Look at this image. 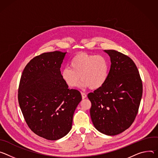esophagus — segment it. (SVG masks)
<instances>
[{"instance_id": "34e87169", "label": "esophagus", "mask_w": 158, "mask_h": 158, "mask_svg": "<svg viewBox=\"0 0 158 158\" xmlns=\"http://www.w3.org/2000/svg\"><path fill=\"white\" fill-rule=\"evenodd\" d=\"M81 97H82V98H85L86 97V94L84 92H81Z\"/></svg>"}]
</instances>
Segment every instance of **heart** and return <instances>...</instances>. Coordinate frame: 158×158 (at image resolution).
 Returning a JSON list of instances; mask_svg holds the SVG:
<instances>
[{"label":"heart","instance_id":"obj_1","mask_svg":"<svg viewBox=\"0 0 158 158\" xmlns=\"http://www.w3.org/2000/svg\"><path fill=\"white\" fill-rule=\"evenodd\" d=\"M109 73V62L103 56L81 52L74 56L69 66L61 72V77L67 86H77L81 79V86L95 90L106 82ZM81 77H80V76Z\"/></svg>","mask_w":158,"mask_h":158}]
</instances>
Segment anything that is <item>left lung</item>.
I'll return each instance as SVG.
<instances>
[{"mask_svg":"<svg viewBox=\"0 0 158 158\" xmlns=\"http://www.w3.org/2000/svg\"><path fill=\"white\" fill-rule=\"evenodd\" d=\"M111 66L105 84L88 94L92 103L90 116L95 127L108 135L127 129L138 113L143 83L132 60L115 50H104Z\"/></svg>","mask_w":158,"mask_h":158,"instance_id":"left-lung-1","label":"left lung"}]
</instances>
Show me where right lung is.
<instances>
[{
	"label": "right lung",
	"instance_id": "add662e5",
	"mask_svg": "<svg viewBox=\"0 0 158 158\" xmlns=\"http://www.w3.org/2000/svg\"><path fill=\"white\" fill-rule=\"evenodd\" d=\"M66 53L44 52L25 66L18 89V102L29 129L46 139L55 141L72 129L75 110L81 100L80 92L69 89L60 68Z\"/></svg>",
	"mask_w": 158,
	"mask_h": 158
}]
</instances>
